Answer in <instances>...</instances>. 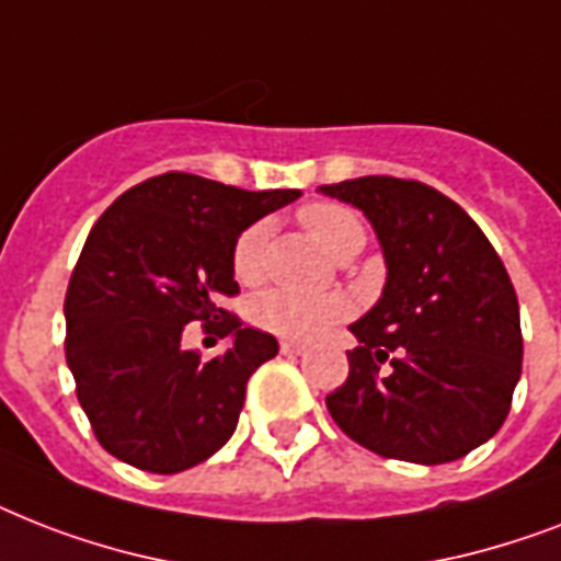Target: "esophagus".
<instances>
[{
    "label": "esophagus",
    "mask_w": 561,
    "mask_h": 561,
    "mask_svg": "<svg viewBox=\"0 0 561 561\" xmlns=\"http://www.w3.org/2000/svg\"><path fill=\"white\" fill-rule=\"evenodd\" d=\"M307 351V344H298V342H280V353L284 356H301Z\"/></svg>",
    "instance_id": "obj_1"
}]
</instances>
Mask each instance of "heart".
Segmentation results:
<instances>
[{"mask_svg":"<svg viewBox=\"0 0 561 561\" xmlns=\"http://www.w3.org/2000/svg\"><path fill=\"white\" fill-rule=\"evenodd\" d=\"M298 222L307 228L324 252L347 260L365 245V226L351 208L335 203H309L298 210ZM266 222H252L240 231L231 249V268L240 284H257L266 266ZM347 316V304L339 295H301L293 289H268L252 304L254 324L268 333L309 342L339 318Z\"/></svg>","mask_w":561,"mask_h":561,"instance_id":"obj_1","label":"heart"}]
</instances>
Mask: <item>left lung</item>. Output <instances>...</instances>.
Wrapping results in <instances>:
<instances>
[{"label": "left lung", "instance_id": "8db88e82", "mask_svg": "<svg viewBox=\"0 0 561 561\" xmlns=\"http://www.w3.org/2000/svg\"><path fill=\"white\" fill-rule=\"evenodd\" d=\"M321 194L370 219L388 266L379 304L351 324L358 347L327 411L382 458H463L504 425L522 376L518 298L499 252L458 203L414 179H347Z\"/></svg>", "mask_w": 561, "mask_h": 561}]
</instances>
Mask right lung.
Masks as SVG:
<instances>
[{
    "label": "right lung",
    "mask_w": 561,
    "mask_h": 561,
    "mask_svg": "<svg viewBox=\"0 0 561 561\" xmlns=\"http://www.w3.org/2000/svg\"><path fill=\"white\" fill-rule=\"evenodd\" d=\"M298 196L173 170L129 187L92 226L66 289V362L112 458L173 474L234 434L245 382L277 342L219 307L240 293L231 249L243 228ZM194 320L232 339L222 357L181 347Z\"/></svg>",
    "instance_id": "add662e5"
}]
</instances>
